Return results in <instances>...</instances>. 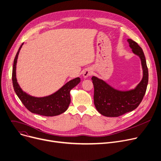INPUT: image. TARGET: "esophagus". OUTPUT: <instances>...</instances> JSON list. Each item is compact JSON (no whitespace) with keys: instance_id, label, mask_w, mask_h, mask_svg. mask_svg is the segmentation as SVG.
Returning <instances> with one entry per match:
<instances>
[{"instance_id":"esophagus-1","label":"esophagus","mask_w":161,"mask_h":161,"mask_svg":"<svg viewBox=\"0 0 161 161\" xmlns=\"http://www.w3.org/2000/svg\"><path fill=\"white\" fill-rule=\"evenodd\" d=\"M92 74V71L91 70H85L83 73V76L84 78H88L89 76H90Z\"/></svg>"}]
</instances>
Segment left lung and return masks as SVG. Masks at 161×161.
Returning <instances> with one entry per match:
<instances>
[{
	"instance_id": "left-lung-1",
	"label": "left lung",
	"mask_w": 161,
	"mask_h": 161,
	"mask_svg": "<svg viewBox=\"0 0 161 161\" xmlns=\"http://www.w3.org/2000/svg\"><path fill=\"white\" fill-rule=\"evenodd\" d=\"M133 52L140 58L143 77L134 89L122 91L114 89L103 80L92 76L94 85V103L97 111L108 117H117L135 109L142 102L148 83V69L142 48L137 42L128 39Z\"/></svg>"
}]
</instances>
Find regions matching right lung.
<instances>
[{
  "mask_svg": "<svg viewBox=\"0 0 161 161\" xmlns=\"http://www.w3.org/2000/svg\"><path fill=\"white\" fill-rule=\"evenodd\" d=\"M21 45L15 56L12 70V81L14 91L25 108L32 113L46 116L59 115L69 108L70 103V91L80 82V78H74L59 89L57 92L45 97H34L24 92L20 87L16 78V65Z\"/></svg>",
  "mask_w": 161,
  "mask_h": 161,
  "instance_id": "1",
  "label": "right lung"
}]
</instances>
